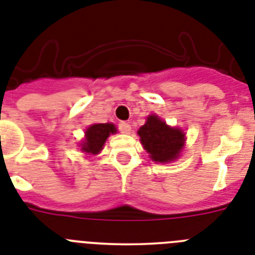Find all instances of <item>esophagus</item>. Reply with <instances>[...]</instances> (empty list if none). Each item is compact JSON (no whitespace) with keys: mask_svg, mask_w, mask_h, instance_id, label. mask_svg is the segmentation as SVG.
Wrapping results in <instances>:
<instances>
[{"mask_svg":"<svg viewBox=\"0 0 255 255\" xmlns=\"http://www.w3.org/2000/svg\"><path fill=\"white\" fill-rule=\"evenodd\" d=\"M119 129H120V131L123 132V134H129V132L131 131V126H130V124H128V123H120Z\"/></svg>","mask_w":255,"mask_h":255,"instance_id":"esophagus-1","label":"esophagus"}]
</instances>
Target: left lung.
I'll return each mask as SVG.
<instances>
[{
  "label": "left lung",
  "mask_w": 255,
  "mask_h": 255,
  "mask_svg": "<svg viewBox=\"0 0 255 255\" xmlns=\"http://www.w3.org/2000/svg\"><path fill=\"white\" fill-rule=\"evenodd\" d=\"M140 143L156 163H170L180 156L185 144V132L170 128L156 115L147 117L146 124L138 130Z\"/></svg>",
  "instance_id": "8db88e82"
}]
</instances>
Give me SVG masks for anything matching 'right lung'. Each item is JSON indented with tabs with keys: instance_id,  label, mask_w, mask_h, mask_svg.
Instances as JSON below:
<instances>
[{
	"instance_id": "obj_1",
	"label": "right lung",
	"mask_w": 255,
	"mask_h": 255,
	"mask_svg": "<svg viewBox=\"0 0 255 255\" xmlns=\"http://www.w3.org/2000/svg\"><path fill=\"white\" fill-rule=\"evenodd\" d=\"M117 129L113 124H94L86 130V136L81 143V150L87 155H98L103 150L105 140L111 134H116Z\"/></svg>"
}]
</instances>
